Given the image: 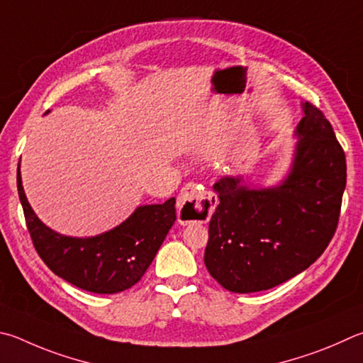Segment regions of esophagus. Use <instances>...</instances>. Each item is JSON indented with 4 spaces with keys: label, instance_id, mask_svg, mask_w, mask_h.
I'll use <instances>...</instances> for the list:
<instances>
[{
    "label": "esophagus",
    "instance_id": "34e87169",
    "mask_svg": "<svg viewBox=\"0 0 363 363\" xmlns=\"http://www.w3.org/2000/svg\"><path fill=\"white\" fill-rule=\"evenodd\" d=\"M217 200L201 186L189 182L182 187L177 199L179 222H206L211 219Z\"/></svg>",
    "mask_w": 363,
    "mask_h": 363
}]
</instances>
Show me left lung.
Returning a JSON list of instances; mask_svg holds the SVG:
<instances>
[{
	"label": "left lung",
	"mask_w": 363,
	"mask_h": 363,
	"mask_svg": "<svg viewBox=\"0 0 363 363\" xmlns=\"http://www.w3.org/2000/svg\"><path fill=\"white\" fill-rule=\"evenodd\" d=\"M289 173L278 186L254 187L242 176L214 184L204 265L230 292L268 291L314 263L333 238L346 187V157L330 122L301 103Z\"/></svg>",
	"instance_id": "1"
}]
</instances>
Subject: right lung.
<instances>
[{
  "label": "right lung",
  "instance_id": "add662e5",
  "mask_svg": "<svg viewBox=\"0 0 363 363\" xmlns=\"http://www.w3.org/2000/svg\"><path fill=\"white\" fill-rule=\"evenodd\" d=\"M17 190L26 227L43 262L69 284L94 294H117L135 286L176 220V199H169L162 204L138 206L109 232L72 238L49 228L35 214L23 192L21 163Z\"/></svg>",
  "mask_w": 363,
  "mask_h": 363
}]
</instances>
